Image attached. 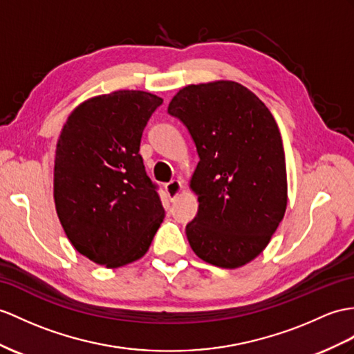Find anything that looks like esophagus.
<instances>
[{
  "label": "esophagus",
  "mask_w": 354,
  "mask_h": 354,
  "mask_svg": "<svg viewBox=\"0 0 354 354\" xmlns=\"http://www.w3.org/2000/svg\"><path fill=\"white\" fill-rule=\"evenodd\" d=\"M183 187H185V185H183L182 180H171L169 183H167V185H165V191H167V194H168V196H169V200L174 201L176 198H177L180 194H182Z\"/></svg>",
  "instance_id": "34e87169"
}]
</instances>
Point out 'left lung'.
Masks as SVG:
<instances>
[{
  "label": "left lung",
  "instance_id": "8db88e82",
  "mask_svg": "<svg viewBox=\"0 0 354 354\" xmlns=\"http://www.w3.org/2000/svg\"><path fill=\"white\" fill-rule=\"evenodd\" d=\"M196 145L198 213L186 225L203 261L237 269L269 245L287 209V167L277 122L234 81L187 85L168 105Z\"/></svg>",
  "mask_w": 354,
  "mask_h": 354
}]
</instances>
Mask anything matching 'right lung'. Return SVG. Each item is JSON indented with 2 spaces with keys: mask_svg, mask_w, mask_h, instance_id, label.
<instances>
[{
  "mask_svg": "<svg viewBox=\"0 0 354 354\" xmlns=\"http://www.w3.org/2000/svg\"><path fill=\"white\" fill-rule=\"evenodd\" d=\"M163 99L118 90L80 103L58 136L54 201L77 252L108 269L140 260L165 218L140 154L144 127Z\"/></svg>",
  "mask_w": 354,
  "mask_h": 354,
  "instance_id": "add662e5",
  "label": "right lung"
}]
</instances>
